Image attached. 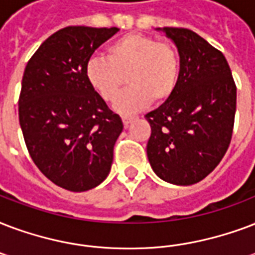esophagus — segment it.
<instances>
[{"label": "esophagus", "mask_w": 255, "mask_h": 255, "mask_svg": "<svg viewBox=\"0 0 255 255\" xmlns=\"http://www.w3.org/2000/svg\"><path fill=\"white\" fill-rule=\"evenodd\" d=\"M122 120H123L124 127H128V124L131 123L132 120H135V118H128V116H123V118H122Z\"/></svg>", "instance_id": "1"}]
</instances>
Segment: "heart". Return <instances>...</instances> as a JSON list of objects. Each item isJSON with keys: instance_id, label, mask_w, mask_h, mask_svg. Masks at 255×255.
Listing matches in <instances>:
<instances>
[{"instance_id": "obj_1", "label": "heart", "mask_w": 255, "mask_h": 255, "mask_svg": "<svg viewBox=\"0 0 255 255\" xmlns=\"http://www.w3.org/2000/svg\"><path fill=\"white\" fill-rule=\"evenodd\" d=\"M179 53L171 42L140 33L120 37L107 49V57L91 58L85 67L87 80L108 103L116 97L128 77L131 88L115 103V110L132 114L149 103H164L179 80Z\"/></svg>"}]
</instances>
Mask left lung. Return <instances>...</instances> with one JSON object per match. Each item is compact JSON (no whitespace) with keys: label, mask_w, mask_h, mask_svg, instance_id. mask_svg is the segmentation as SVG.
Wrapping results in <instances>:
<instances>
[{"label":"left lung","mask_w":255,"mask_h":255,"mask_svg":"<svg viewBox=\"0 0 255 255\" xmlns=\"http://www.w3.org/2000/svg\"><path fill=\"white\" fill-rule=\"evenodd\" d=\"M178 48L180 71L172 96L145 115L147 156L160 179L198 183L218 166L230 144L237 87L221 50L184 28H158Z\"/></svg>","instance_id":"8db88e82"}]
</instances>
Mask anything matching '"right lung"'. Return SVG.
<instances>
[{
    "mask_svg": "<svg viewBox=\"0 0 255 255\" xmlns=\"http://www.w3.org/2000/svg\"><path fill=\"white\" fill-rule=\"evenodd\" d=\"M118 28L67 26L48 37L26 64L19 126L30 158L54 184L73 192L96 187L114 160L123 122L91 87L85 67Z\"/></svg>",
    "mask_w": 255,
    "mask_h": 255,
    "instance_id": "right-lung-1",
    "label": "right lung"
}]
</instances>
